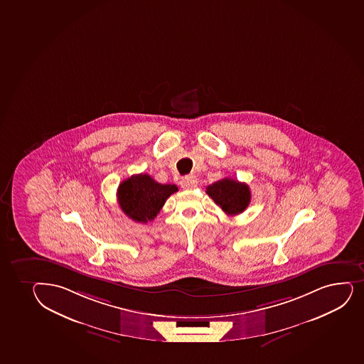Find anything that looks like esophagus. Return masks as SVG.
<instances>
[{
  "label": "esophagus",
  "instance_id": "34e87169",
  "mask_svg": "<svg viewBox=\"0 0 364 364\" xmlns=\"http://www.w3.org/2000/svg\"><path fill=\"white\" fill-rule=\"evenodd\" d=\"M180 185H181V188H186V190L195 188L197 186V179L193 176H184L180 181Z\"/></svg>",
  "mask_w": 364,
  "mask_h": 364
}]
</instances>
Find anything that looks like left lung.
Returning <instances> with one entry per match:
<instances>
[{
  "instance_id": "1",
  "label": "left lung",
  "mask_w": 364,
  "mask_h": 364,
  "mask_svg": "<svg viewBox=\"0 0 364 364\" xmlns=\"http://www.w3.org/2000/svg\"><path fill=\"white\" fill-rule=\"evenodd\" d=\"M205 192L227 215H238L250 204L249 186L231 178H225L209 185Z\"/></svg>"
}]
</instances>
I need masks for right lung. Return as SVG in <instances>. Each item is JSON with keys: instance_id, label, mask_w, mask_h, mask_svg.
<instances>
[{"instance_id": "add662e5", "label": "right lung", "mask_w": 364, "mask_h": 364, "mask_svg": "<svg viewBox=\"0 0 364 364\" xmlns=\"http://www.w3.org/2000/svg\"><path fill=\"white\" fill-rule=\"evenodd\" d=\"M176 191V185L160 184L148 174H136L119 185L117 197L129 219L146 223L156 218L164 202Z\"/></svg>"}]
</instances>
